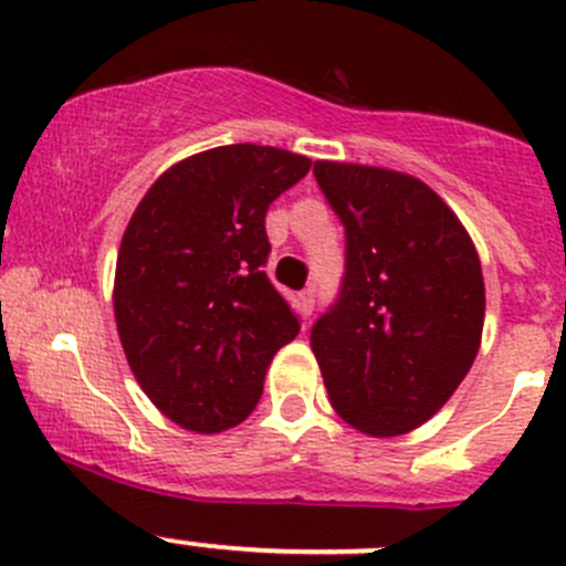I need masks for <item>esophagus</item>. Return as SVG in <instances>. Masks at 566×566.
I'll list each match as a JSON object with an SVG mask.
<instances>
[{
  "instance_id": "1",
  "label": "esophagus",
  "mask_w": 566,
  "mask_h": 566,
  "mask_svg": "<svg viewBox=\"0 0 566 566\" xmlns=\"http://www.w3.org/2000/svg\"><path fill=\"white\" fill-rule=\"evenodd\" d=\"M315 287H306V290H301V295H298V304H301V312H304L306 317L312 315V312H315Z\"/></svg>"
}]
</instances>
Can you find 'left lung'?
Segmentation results:
<instances>
[{
  "instance_id": "left-lung-1",
  "label": "left lung",
  "mask_w": 566,
  "mask_h": 566,
  "mask_svg": "<svg viewBox=\"0 0 566 566\" xmlns=\"http://www.w3.org/2000/svg\"><path fill=\"white\" fill-rule=\"evenodd\" d=\"M345 227L336 301L312 350L336 413L367 436L424 424L462 384L484 323L476 249L441 197L410 175L315 161Z\"/></svg>"
}]
</instances>
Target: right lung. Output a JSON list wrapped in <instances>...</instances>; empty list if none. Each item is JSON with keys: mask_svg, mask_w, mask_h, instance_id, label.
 <instances>
[{"mask_svg": "<svg viewBox=\"0 0 566 566\" xmlns=\"http://www.w3.org/2000/svg\"><path fill=\"white\" fill-rule=\"evenodd\" d=\"M310 167L276 147H216L167 169L130 216L114 276L119 342L153 405L186 430L241 424L298 336L265 273V213Z\"/></svg>", "mask_w": 566, "mask_h": 566, "instance_id": "1", "label": "right lung"}]
</instances>
